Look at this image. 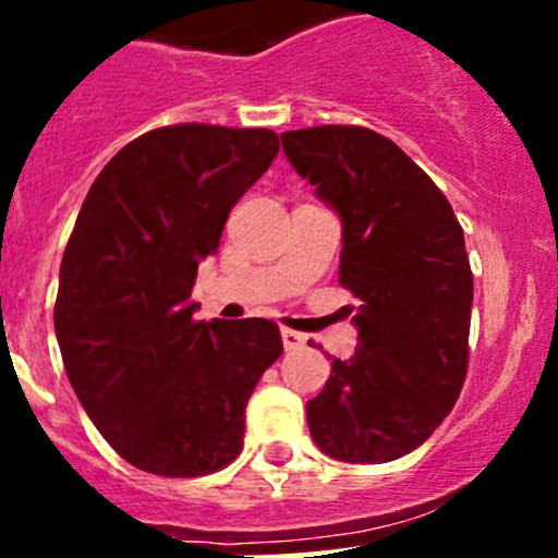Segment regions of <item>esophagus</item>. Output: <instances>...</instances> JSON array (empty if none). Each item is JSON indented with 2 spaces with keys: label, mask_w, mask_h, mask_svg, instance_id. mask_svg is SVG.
I'll return each instance as SVG.
<instances>
[{
  "label": "esophagus",
  "mask_w": 558,
  "mask_h": 558,
  "mask_svg": "<svg viewBox=\"0 0 558 558\" xmlns=\"http://www.w3.org/2000/svg\"><path fill=\"white\" fill-rule=\"evenodd\" d=\"M280 337H283L286 351H300V348L307 342V335H302V331H294V329H280Z\"/></svg>",
  "instance_id": "obj_1"
}]
</instances>
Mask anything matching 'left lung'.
Here are the masks:
<instances>
[{
    "label": "left lung",
    "mask_w": 558,
    "mask_h": 558,
    "mask_svg": "<svg viewBox=\"0 0 558 558\" xmlns=\"http://www.w3.org/2000/svg\"><path fill=\"white\" fill-rule=\"evenodd\" d=\"M286 159L340 216V286L359 296V345L307 402L326 456L380 464L429 440L466 375L472 272L464 232L432 178L373 129L280 134Z\"/></svg>",
    "instance_id": "1"
}]
</instances>
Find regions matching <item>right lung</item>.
Wrapping results in <instances>:
<instances>
[{
	"label": "right lung",
	"instance_id": "add662e5",
	"mask_svg": "<svg viewBox=\"0 0 558 558\" xmlns=\"http://www.w3.org/2000/svg\"><path fill=\"white\" fill-rule=\"evenodd\" d=\"M278 150L269 129H154L107 161L77 213L56 340L88 418L137 470L210 475L243 451L245 404L283 340L267 318L194 320L191 289Z\"/></svg>",
	"mask_w": 558,
	"mask_h": 558
}]
</instances>
